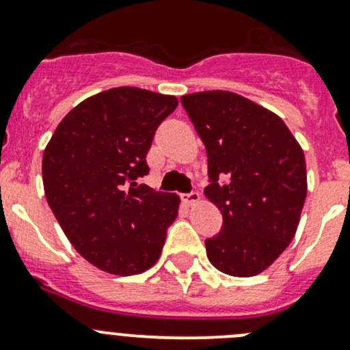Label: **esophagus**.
<instances>
[{
    "mask_svg": "<svg viewBox=\"0 0 350 350\" xmlns=\"http://www.w3.org/2000/svg\"><path fill=\"white\" fill-rule=\"evenodd\" d=\"M183 200H185V203L188 204V206H193V204L200 203V193L191 191V193H188V195L183 196Z\"/></svg>",
    "mask_w": 350,
    "mask_h": 350,
    "instance_id": "1",
    "label": "esophagus"
}]
</instances>
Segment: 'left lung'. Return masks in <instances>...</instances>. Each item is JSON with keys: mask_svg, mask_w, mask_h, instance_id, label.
Returning <instances> with one entry per match:
<instances>
[{"mask_svg": "<svg viewBox=\"0 0 350 350\" xmlns=\"http://www.w3.org/2000/svg\"><path fill=\"white\" fill-rule=\"evenodd\" d=\"M181 103L206 149L204 195L224 217L220 234L204 241L208 259L230 276H256L298 228L306 198L301 146L276 113L232 91L186 94Z\"/></svg>", "mask_w": 350, "mask_h": 350, "instance_id": "1", "label": "left lung"}]
</instances>
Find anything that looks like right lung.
<instances>
[{
  "instance_id": "right-lung-1",
  "label": "right lung",
  "mask_w": 350,
  "mask_h": 350,
  "mask_svg": "<svg viewBox=\"0 0 350 350\" xmlns=\"http://www.w3.org/2000/svg\"><path fill=\"white\" fill-rule=\"evenodd\" d=\"M178 98L113 88L70 109L42 159L44 191L74 249L93 266L132 276L161 257L179 196L137 179L149 172L154 133Z\"/></svg>"
}]
</instances>
